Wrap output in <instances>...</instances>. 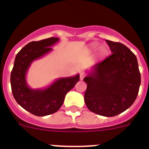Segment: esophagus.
<instances>
[{"label": "esophagus", "mask_w": 149, "mask_h": 149, "mask_svg": "<svg viewBox=\"0 0 149 149\" xmlns=\"http://www.w3.org/2000/svg\"><path fill=\"white\" fill-rule=\"evenodd\" d=\"M84 77H85V74H84V72L81 73V74H80V77H81V80H83V79L84 78Z\"/></svg>", "instance_id": "esophagus-1"}]
</instances>
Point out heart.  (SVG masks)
Masks as SVG:
<instances>
[{
  "label": "heart",
  "instance_id": "heart-1",
  "mask_svg": "<svg viewBox=\"0 0 149 149\" xmlns=\"http://www.w3.org/2000/svg\"><path fill=\"white\" fill-rule=\"evenodd\" d=\"M98 43H93V44L90 45V47H89V51H95L98 49ZM107 54H108V49L107 48V47L103 46V47L100 48L99 51H98V55H99L100 56H101V57H104V56H106Z\"/></svg>",
  "mask_w": 149,
  "mask_h": 149
}]
</instances>
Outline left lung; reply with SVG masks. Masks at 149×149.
Masks as SVG:
<instances>
[{
	"label": "left lung",
	"mask_w": 149,
	"mask_h": 149,
	"mask_svg": "<svg viewBox=\"0 0 149 149\" xmlns=\"http://www.w3.org/2000/svg\"><path fill=\"white\" fill-rule=\"evenodd\" d=\"M112 54L84 77V101L90 111L111 117L125 111L139 93L141 77L136 57L125 45L106 40Z\"/></svg>",
	"instance_id": "1"
}]
</instances>
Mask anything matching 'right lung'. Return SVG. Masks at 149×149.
Instances as JSON below:
<instances>
[{"mask_svg":"<svg viewBox=\"0 0 149 149\" xmlns=\"http://www.w3.org/2000/svg\"><path fill=\"white\" fill-rule=\"evenodd\" d=\"M59 40V38L51 37L28 43L17 54L11 72L10 83L15 101L24 110L37 116L56 113L63 105L67 93L80 80L77 74L74 77L58 78L45 89H31L27 85L26 74L31 63L52 51L51 46Z\"/></svg>","mask_w":149,"mask_h":149,"instance_id":"add662e5","label":"right lung"}]
</instances>
